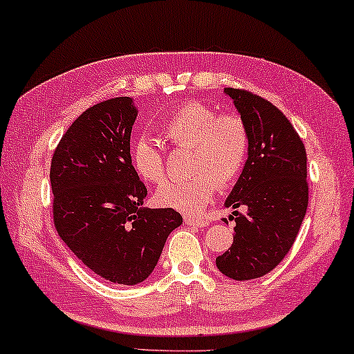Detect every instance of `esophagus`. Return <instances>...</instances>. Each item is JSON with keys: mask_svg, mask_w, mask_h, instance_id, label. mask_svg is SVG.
Listing matches in <instances>:
<instances>
[{"mask_svg": "<svg viewBox=\"0 0 354 354\" xmlns=\"http://www.w3.org/2000/svg\"><path fill=\"white\" fill-rule=\"evenodd\" d=\"M185 223H187L188 226H198V227H203V226H207L209 221L204 220V218H198V216H192V215H187L183 216Z\"/></svg>", "mask_w": 354, "mask_h": 354, "instance_id": "obj_1", "label": "esophagus"}]
</instances>
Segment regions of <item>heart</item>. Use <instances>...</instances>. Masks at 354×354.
I'll list each match as a JSON object with an SVG mask.
<instances>
[{"label":"heart","instance_id":"b5f03b06","mask_svg":"<svg viewBox=\"0 0 354 354\" xmlns=\"http://www.w3.org/2000/svg\"><path fill=\"white\" fill-rule=\"evenodd\" d=\"M161 133L167 142L192 149L188 169L192 176L166 180L156 192V203L183 214H198L214 198L216 185L230 187L247 162L250 136L245 122L234 113L218 115L199 102H187L166 118ZM131 162L147 183L165 177V156L147 136L131 145Z\"/></svg>","mask_w":354,"mask_h":354}]
</instances>
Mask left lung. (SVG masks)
Segmentation results:
<instances>
[{
  "label": "left lung",
  "mask_w": 354,
  "mask_h": 354,
  "mask_svg": "<svg viewBox=\"0 0 354 354\" xmlns=\"http://www.w3.org/2000/svg\"><path fill=\"white\" fill-rule=\"evenodd\" d=\"M247 124V162L225 207L245 205L236 216L234 241L216 258V268L232 280H252L277 268L296 241L308 204L307 155L290 120L264 97L225 88Z\"/></svg>",
  "instance_id": "left-lung-1"
}]
</instances>
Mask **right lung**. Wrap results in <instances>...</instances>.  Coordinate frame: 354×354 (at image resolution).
I'll use <instances>...</instances> for the list:
<instances>
[{
    "label": "right lung",
    "mask_w": 354,
    "mask_h": 354,
    "mask_svg": "<svg viewBox=\"0 0 354 354\" xmlns=\"http://www.w3.org/2000/svg\"><path fill=\"white\" fill-rule=\"evenodd\" d=\"M138 117L133 97H112L75 118L50 166L53 223L86 268L118 285H138L158 264L169 234L182 225L174 209H147L145 185L131 165Z\"/></svg>",
    "instance_id": "1"
}]
</instances>
